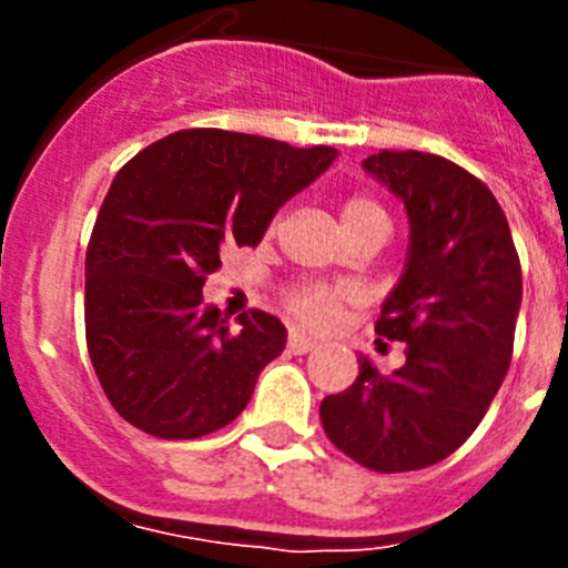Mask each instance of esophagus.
<instances>
[{"instance_id": "1", "label": "esophagus", "mask_w": 568, "mask_h": 568, "mask_svg": "<svg viewBox=\"0 0 568 568\" xmlns=\"http://www.w3.org/2000/svg\"><path fill=\"white\" fill-rule=\"evenodd\" d=\"M287 346H290V353L304 355V353H313V349H318V341L310 338V335H304V333H298V329H293L287 338Z\"/></svg>"}]
</instances>
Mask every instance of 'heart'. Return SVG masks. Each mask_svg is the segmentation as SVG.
I'll return each instance as SVG.
<instances>
[{
    "mask_svg": "<svg viewBox=\"0 0 568 568\" xmlns=\"http://www.w3.org/2000/svg\"><path fill=\"white\" fill-rule=\"evenodd\" d=\"M341 222L344 230L361 227V224L386 222V213L378 202L366 199V195H353L341 204ZM346 301V290L329 287V284H301L287 295V307L301 324L310 327H327L333 324L338 307Z\"/></svg>",
    "mask_w": 568,
    "mask_h": 568,
    "instance_id": "obj_1",
    "label": "heart"
}]
</instances>
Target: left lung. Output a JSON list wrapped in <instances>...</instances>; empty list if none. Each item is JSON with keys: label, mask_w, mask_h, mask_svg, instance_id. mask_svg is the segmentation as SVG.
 <instances>
[{"label": "left lung", "mask_w": 568, "mask_h": 568, "mask_svg": "<svg viewBox=\"0 0 568 568\" xmlns=\"http://www.w3.org/2000/svg\"><path fill=\"white\" fill-rule=\"evenodd\" d=\"M361 168L404 204V273L375 333L404 341L389 375L358 355L349 389L321 400L341 453L375 471L433 466L475 433L511 361L524 298L520 261L498 199L440 155L381 150Z\"/></svg>", "instance_id": "1"}]
</instances>
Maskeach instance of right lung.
Instances as JSON below:
<instances>
[{
    "label": "right lung",
    "mask_w": 568,
    "mask_h": 568,
    "mask_svg": "<svg viewBox=\"0 0 568 568\" xmlns=\"http://www.w3.org/2000/svg\"><path fill=\"white\" fill-rule=\"evenodd\" d=\"M338 159L230 130H179L130 159L84 258V333L104 395L128 424L202 438L250 404L287 327L253 310L230 329L202 295L224 244L255 247L284 204Z\"/></svg>",
    "instance_id": "1"
}]
</instances>
